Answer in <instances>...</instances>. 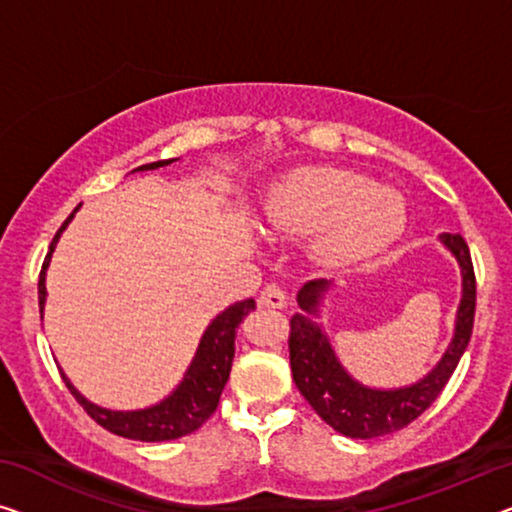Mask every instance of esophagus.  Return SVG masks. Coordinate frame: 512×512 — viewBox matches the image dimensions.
<instances>
[{
	"label": "esophagus",
	"mask_w": 512,
	"mask_h": 512,
	"mask_svg": "<svg viewBox=\"0 0 512 512\" xmlns=\"http://www.w3.org/2000/svg\"><path fill=\"white\" fill-rule=\"evenodd\" d=\"M259 305H264V308H285L287 294L282 292L278 282H269V285L262 289V294H259Z\"/></svg>",
	"instance_id": "obj_1"
}]
</instances>
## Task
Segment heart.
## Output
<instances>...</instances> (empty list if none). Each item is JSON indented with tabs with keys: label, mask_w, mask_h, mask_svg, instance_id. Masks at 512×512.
<instances>
[{
	"label": "heart",
	"mask_w": 512,
	"mask_h": 512,
	"mask_svg": "<svg viewBox=\"0 0 512 512\" xmlns=\"http://www.w3.org/2000/svg\"><path fill=\"white\" fill-rule=\"evenodd\" d=\"M266 220L289 236L322 231L317 253L329 264L370 259L400 239L407 209L398 193L338 167H303L282 179L266 202Z\"/></svg>",
	"instance_id": "heart-1"
}]
</instances>
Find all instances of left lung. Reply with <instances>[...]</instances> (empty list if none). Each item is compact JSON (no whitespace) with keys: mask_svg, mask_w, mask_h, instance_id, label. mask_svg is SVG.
Instances as JSON below:
<instances>
[{"mask_svg":"<svg viewBox=\"0 0 512 512\" xmlns=\"http://www.w3.org/2000/svg\"><path fill=\"white\" fill-rule=\"evenodd\" d=\"M441 243L455 255L462 269V301L457 308L455 335L448 345L446 354L441 356L430 375L416 384L393 388V391H377L358 384L347 375L338 356H335L331 342L322 329L312 322L310 315H317L329 280H310L301 287L299 301L301 312H296L289 322V363H292V377L301 395L315 414L335 432L352 439L384 437L395 430H402L411 421H416L430 404L439 398L448 379L460 363V358L471 340L476 315V273L471 264V253L467 241L460 234L444 232L439 236Z\"/></svg>","mask_w":512,"mask_h":512,"instance_id":"left-lung-1","label":"left lung"}]
</instances>
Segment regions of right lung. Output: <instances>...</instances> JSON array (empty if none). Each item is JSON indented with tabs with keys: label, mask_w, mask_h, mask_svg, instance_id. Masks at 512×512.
<instances>
[{
	"label": "right lung",
	"mask_w": 512,
	"mask_h": 512,
	"mask_svg": "<svg viewBox=\"0 0 512 512\" xmlns=\"http://www.w3.org/2000/svg\"><path fill=\"white\" fill-rule=\"evenodd\" d=\"M170 163L172 158L158 160V163L142 165L137 167V170H156V167H165ZM75 211L57 230L55 239L50 243V253L45 255L41 276H38V308H41V317L45 305V271H48L52 253H55L59 234L66 230L68 223H71ZM250 310H255L253 299L239 301L230 305L225 312H220V315L211 322L209 329L204 331L193 363H190L186 377H183V381L177 386V391H172V395H167L163 402H158L149 409L110 411L96 407V404H91L75 391L64 372H61V379H64L68 391L73 393V398L82 404V409H85L98 425L105 427V430L112 434H119V437L135 441H170L186 437V434L195 432L197 427L207 423L213 411H216L220 393H223L227 379H230L236 329H239L243 317H246Z\"/></svg>",
	"instance_id": "right-lung-1"
}]
</instances>
